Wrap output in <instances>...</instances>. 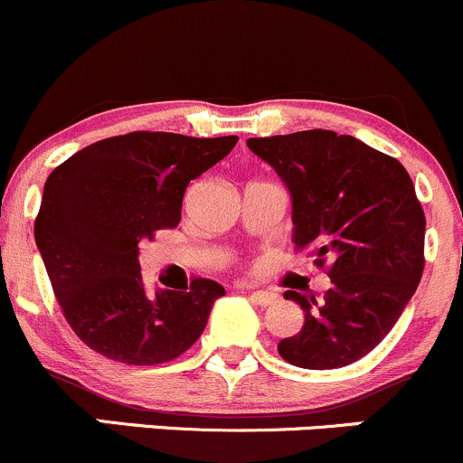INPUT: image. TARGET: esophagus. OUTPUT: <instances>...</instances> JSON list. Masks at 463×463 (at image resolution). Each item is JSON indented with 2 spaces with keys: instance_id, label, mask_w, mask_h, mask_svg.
<instances>
[{
  "instance_id": "34e87169",
  "label": "esophagus",
  "mask_w": 463,
  "mask_h": 463,
  "mask_svg": "<svg viewBox=\"0 0 463 463\" xmlns=\"http://www.w3.org/2000/svg\"><path fill=\"white\" fill-rule=\"evenodd\" d=\"M250 300L260 307H269L273 305V302H278L279 296L273 291H250Z\"/></svg>"
}]
</instances>
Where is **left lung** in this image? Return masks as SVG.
<instances>
[{"instance_id": "8db88e82", "label": "left lung", "mask_w": 463, "mask_h": 463, "mask_svg": "<svg viewBox=\"0 0 463 463\" xmlns=\"http://www.w3.org/2000/svg\"><path fill=\"white\" fill-rule=\"evenodd\" d=\"M293 199V244L326 264L331 288L316 300L287 291L305 325L279 340L287 363L335 370L390 334L423 275L426 214L408 170L354 137L307 129L249 138Z\"/></svg>"}]
</instances>
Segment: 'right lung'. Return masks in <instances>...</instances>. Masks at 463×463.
<instances>
[{
	"label": "right lung",
	"instance_id": "1",
	"mask_svg": "<svg viewBox=\"0 0 463 463\" xmlns=\"http://www.w3.org/2000/svg\"><path fill=\"white\" fill-rule=\"evenodd\" d=\"M237 141L132 132L89 145L51 172L35 244L64 318L93 352L158 365L203 334L214 300L226 296L222 284L194 278L185 291L149 293L138 244L179 226L190 181Z\"/></svg>",
	"mask_w": 463,
	"mask_h": 463
}]
</instances>
